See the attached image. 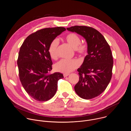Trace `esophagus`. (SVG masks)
<instances>
[{"label":"esophagus","instance_id":"esophagus-1","mask_svg":"<svg viewBox=\"0 0 131 131\" xmlns=\"http://www.w3.org/2000/svg\"><path fill=\"white\" fill-rule=\"evenodd\" d=\"M69 75V74H68V73H65V74H63V76H64V77H67Z\"/></svg>","mask_w":131,"mask_h":131}]
</instances>
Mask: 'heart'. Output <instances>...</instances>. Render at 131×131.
Returning a JSON list of instances; mask_svg holds the SVG:
<instances>
[{"label":"heart","instance_id":"b5f03b06","mask_svg":"<svg viewBox=\"0 0 131 131\" xmlns=\"http://www.w3.org/2000/svg\"><path fill=\"white\" fill-rule=\"evenodd\" d=\"M65 40L78 54L81 55L87 54L88 46L86 43H81V39L77 34L69 33L65 36ZM58 40L54 39L51 42L49 47L48 52L52 59L55 60L58 58ZM79 66L80 63L76 59L71 60H62L55 64L54 68L57 71L63 73H68L77 69Z\"/></svg>","mask_w":131,"mask_h":131}]
</instances>
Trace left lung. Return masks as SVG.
<instances>
[{
  "label": "left lung",
  "instance_id": "1",
  "mask_svg": "<svg viewBox=\"0 0 131 131\" xmlns=\"http://www.w3.org/2000/svg\"><path fill=\"white\" fill-rule=\"evenodd\" d=\"M67 29L83 37L88 46V54L77 70L79 80L74 90L83 99L96 97L105 91L111 79L114 61L110 46L102 34L93 27L74 26Z\"/></svg>",
  "mask_w": 131,
  "mask_h": 131
}]
</instances>
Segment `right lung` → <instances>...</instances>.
Listing matches in <instances>:
<instances>
[{
	"label": "right lung",
	"mask_w": 131,
	"mask_h": 131,
	"mask_svg": "<svg viewBox=\"0 0 131 131\" xmlns=\"http://www.w3.org/2000/svg\"><path fill=\"white\" fill-rule=\"evenodd\" d=\"M66 28H46L29 35L22 45L17 61L20 81L34 100L47 101L57 92L60 72L50 73L53 64L48 49L51 42Z\"/></svg>",
	"instance_id": "right-lung-1"
}]
</instances>
